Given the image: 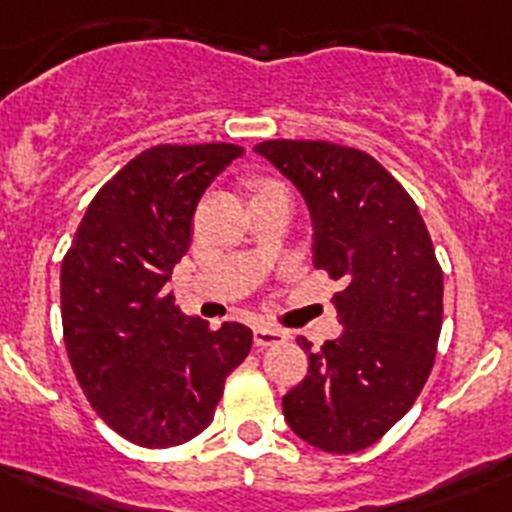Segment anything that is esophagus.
Segmentation results:
<instances>
[{"instance_id":"34e87169","label":"esophagus","mask_w":512,"mask_h":512,"mask_svg":"<svg viewBox=\"0 0 512 512\" xmlns=\"http://www.w3.org/2000/svg\"><path fill=\"white\" fill-rule=\"evenodd\" d=\"M288 340L286 330L278 328H268V325H258L254 330V342L256 347H271V345H281V342Z\"/></svg>"}]
</instances>
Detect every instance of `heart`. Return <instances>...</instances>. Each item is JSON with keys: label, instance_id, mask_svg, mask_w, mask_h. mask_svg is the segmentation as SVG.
<instances>
[{"label": "heart", "instance_id": "b5f03b06", "mask_svg": "<svg viewBox=\"0 0 512 512\" xmlns=\"http://www.w3.org/2000/svg\"><path fill=\"white\" fill-rule=\"evenodd\" d=\"M263 187H266V184H263Z\"/></svg>", "mask_w": 512, "mask_h": 512}]
</instances>
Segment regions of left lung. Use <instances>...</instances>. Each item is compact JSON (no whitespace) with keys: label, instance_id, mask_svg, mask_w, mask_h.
<instances>
[{"label":"left lung","instance_id":"8db88e82","mask_svg":"<svg viewBox=\"0 0 512 512\" xmlns=\"http://www.w3.org/2000/svg\"><path fill=\"white\" fill-rule=\"evenodd\" d=\"M305 197L313 266L333 295L342 335L308 352V374L283 397L288 426L310 446L355 453L382 439L424 389L444 320V273L419 207L372 155L325 140L254 147Z\"/></svg>","mask_w":512,"mask_h":512}]
</instances>
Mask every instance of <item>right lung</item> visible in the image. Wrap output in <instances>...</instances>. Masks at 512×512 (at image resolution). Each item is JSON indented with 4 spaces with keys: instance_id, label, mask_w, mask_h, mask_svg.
Returning <instances> with one entry per match:
<instances>
[{
    "instance_id": "right-lung-1",
    "label": "right lung",
    "mask_w": 512,
    "mask_h": 512,
    "mask_svg": "<svg viewBox=\"0 0 512 512\" xmlns=\"http://www.w3.org/2000/svg\"><path fill=\"white\" fill-rule=\"evenodd\" d=\"M244 155L229 142L140 152L88 204L61 263L63 342L100 419L145 449L212 424L224 382L251 350L241 323L187 318L167 293L204 189Z\"/></svg>"
}]
</instances>
